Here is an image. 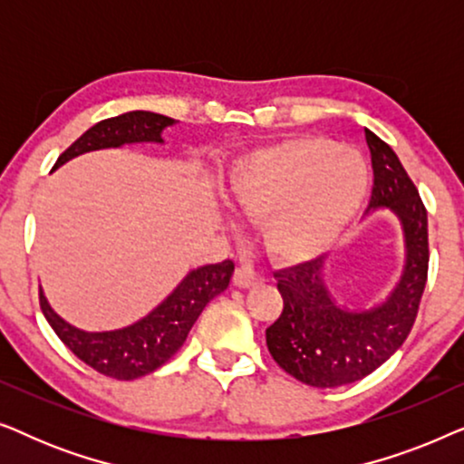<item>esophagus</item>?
Masks as SVG:
<instances>
[{
  "label": "esophagus",
  "instance_id": "esophagus-1",
  "mask_svg": "<svg viewBox=\"0 0 464 464\" xmlns=\"http://www.w3.org/2000/svg\"><path fill=\"white\" fill-rule=\"evenodd\" d=\"M262 283H264V276L253 268H249V266H240V268L234 272V285L240 289H251Z\"/></svg>",
  "mask_w": 464,
  "mask_h": 464
}]
</instances>
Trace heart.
<instances>
[{"instance_id": "obj_1", "label": "heart", "mask_w": 464, "mask_h": 464, "mask_svg": "<svg viewBox=\"0 0 464 464\" xmlns=\"http://www.w3.org/2000/svg\"><path fill=\"white\" fill-rule=\"evenodd\" d=\"M359 150L304 135L264 145L232 164L227 198L240 218L264 221L266 249L308 262L332 249L370 194Z\"/></svg>"}]
</instances>
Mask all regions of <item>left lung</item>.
<instances>
[{
    "instance_id": "1",
    "label": "left lung",
    "mask_w": 464,
    "mask_h": 464,
    "mask_svg": "<svg viewBox=\"0 0 464 464\" xmlns=\"http://www.w3.org/2000/svg\"><path fill=\"white\" fill-rule=\"evenodd\" d=\"M373 189L367 213L391 211L405 240V264L382 302L351 308L323 281L327 257L275 272L283 313L266 329L272 359L289 376L316 389H335L370 376L411 332L429 270V224L418 189L391 145L365 129Z\"/></svg>"
}]
</instances>
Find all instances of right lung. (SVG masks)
I'll return each mask as SVG.
<instances>
[{
    "label": "right lung",
    "instance_id": "right-lung-1",
    "mask_svg": "<svg viewBox=\"0 0 464 464\" xmlns=\"http://www.w3.org/2000/svg\"><path fill=\"white\" fill-rule=\"evenodd\" d=\"M173 124V118L141 110L107 118L88 129L72 148L63 151L54 169L88 151L122 148L132 143H164L162 132ZM232 272V259L189 270L183 281L150 314L132 325L111 329V332H84V329L73 327L72 323L54 313L42 287L40 306L50 327L75 357L103 376L135 380L158 370L179 351L207 304L230 285Z\"/></svg>",
    "mask_w": 464,
    "mask_h": 464
}]
</instances>
